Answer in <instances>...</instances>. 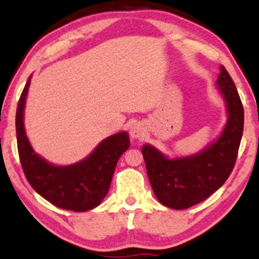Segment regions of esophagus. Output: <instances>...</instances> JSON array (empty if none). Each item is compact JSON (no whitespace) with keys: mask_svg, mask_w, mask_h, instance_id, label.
Here are the masks:
<instances>
[{"mask_svg":"<svg viewBox=\"0 0 259 259\" xmlns=\"http://www.w3.org/2000/svg\"><path fill=\"white\" fill-rule=\"evenodd\" d=\"M130 135H132V138L134 139H141L142 136L145 135V127L140 123L134 124L132 129H130Z\"/></svg>","mask_w":259,"mask_h":259,"instance_id":"34e87169","label":"esophagus"}]
</instances>
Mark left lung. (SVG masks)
Wrapping results in <instances>:
<instances>
[{"label":"left lung","instance_id":"1","mask_svg":"<svg viewBox=\"0 0 259 259\" xmlns=\"http://www.w3.org/2000/svg\"><path fill=\"white\" fill-rule=\"evenodd\" d=\"M217 84L228 108V123L214 144L196 156L169 160L150 145L142 156L151 186L165 207L186 209L209 197L227 181L237 158L243 132V106L233 79L221 67Z\"/></svg>","mask_w":259,"mask_h":259}]
</instances>
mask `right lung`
<instances>
[{
    "label": "right lung",
    "mask_w": 259,
    "mask_h": 259,
    "mask_svg": "<svg viewBox=\"0 0 259 259\" xmlns=\"http://www.w3.org/2000/svg\"><path fill=\"white\" fill-rule=\"evenodd\" d=\"M30 78L18 101L17 145L26 180L45 200L62 209L86 212L97 207L108 192L118 159L129 148L126 133L109 136L88 158L68 167L50 164L32 151L26 139L23 112Z\"/></svg>",
    "instance_id": "add662e5"
}]
</instances>
